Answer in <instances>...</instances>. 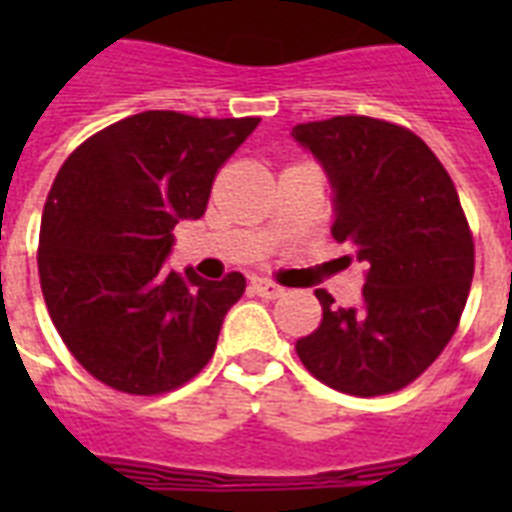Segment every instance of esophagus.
I'll use <instances>...</instances> for the list:
<instances>
[{
	"mask_svg": "<svg viewBox=\"0 0 512 512\" xmlns=\"http://www.w3.org/2000/svg\"><path fill=\"white\" fill-rule=\"evenodd\" d=\"M252 289H255L260 297H265V300H276V297L284 295V287H281V284H276V281L271 279H263V276H255V279H252Z\"/></svg>",
	"mask_w": 512,
	"mask_h": 512,
	"instance_id": "obj_1",
	"label": "esophagus"
}]
</instances>
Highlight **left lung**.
<instances>
[{
    "label": "left lung",
    "instance_id": "obj_1",
    "mask_svg": "<svg viewBox=\"0 0 512 512\" xmlns=\"http://www.w3.org/2000/svg\"><path fill=\"white\" fill-rule=\"evenodd\" d=\"M292 138L335 188L332 236L366 265L353 308L316 289L321 324L297 356L340 393H396L441 356L468 303L476 247L457 188L425 140L385 119L332 116Z\"/></svg>",
    "mask_w": 512,
    "mask_h": 512
}]
</instances>
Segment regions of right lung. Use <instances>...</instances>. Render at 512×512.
Wrapping results in <instances>:
<instances>
[{
	"label": "right lung",
	"instance_id": "add662e5",
	"mask_svg": "<svg viewBox=\"0 0 512 512\" xmlns=\"http://www.w3.org/2000/svg\"><path fill=\"white\" fill-rule=\"evenodd\" d=\"M260 119L143 111L87 138L44 201L39 281L71 356L103 385L162 396L207 366L247 281L167 273L172 228L199 220L225 159Z\"/></svg>",
	"mask_w": 512,
	"mask_h": 512
}]
</instances>
